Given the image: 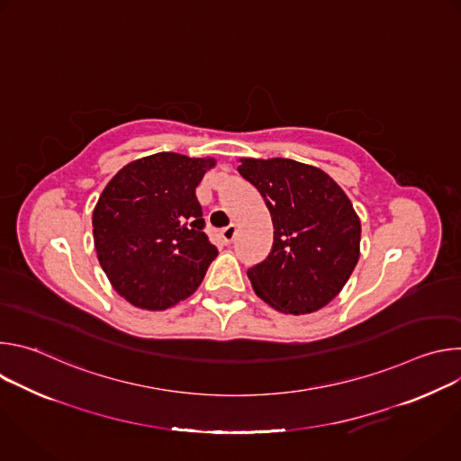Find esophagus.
<instances>
[{"label": "esophagus", "instance_id": "1", "mask_svg": "<svg viewBox=\"0 0 461 461\" xmlns=\"http://www.w3.org/2000/svg\"><path fill=\"white\" fill-rule=\"evenodd\" d=\"M235 231H237V226H235V224H230V226L222 228V230H221V237H222V240H224L226 244H230V242L233 240V237H235Z\"/></svg>", "mask_w": 461, "mask_h": 461}]
</instances>
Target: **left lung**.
Segmentation results:
<instances>
[{
	"mask_svg": "<svg viewBox=\"0 0 461 461\" xmlns=\"http://www.w3.org/2000/svg\"><path fill=\"white\" fill-rule=\"evenodd\" d=\"M239 173L265 199L274 222L267 260L248 270L255 294L272 308L303 315L330 303L350 279L361 221L339 184L290 158H240Z\"/></svg>",
	"mask_w": 461,
	"mask_h": 461,
	"instance_id": "1",
	"label": "left lung"
}]
</instances>
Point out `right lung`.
I'll return each mask as SVG.
<instances>
[{
    "label": "right lung",
    "instance_id": "right-lung-1",
    "mask_svg": "<svg viewBox=\"0 0 461 461\" xmlns=\"http://www.w3.org/2000/svg\"><path fill=\"white\" fill-rule=\"evenodd\" d=\"M212 157L155 153L123 166L93 210V239L113 288L133 306L166 310L201 286L217 248L194 189Z\"/></svg>",
    "mask_w": 461,
    "mask_h": 461
}]
</instances>
